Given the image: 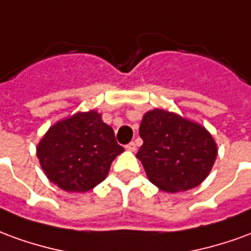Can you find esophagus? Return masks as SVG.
Returning <instances> with one entry per match:
<instances>
[{"instance_id":"34e87169","label":"esophagus","mask_w":251,"mask_h":251,"mask_svg":"<svg viewBox=\"0 0 251 251\" xmlns=\"http://www.w3.org/2000/svg\"><path fill=\"white\" fill-rule=\"evenodd\" d=\"M125 148H126V151H130V152H134V151L137 149L136 144H134V142H129V144H127Z\"/></svg>"}]
</instances>
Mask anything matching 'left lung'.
Masks as SVG:
<instances>
[{"label":"left lung","instance_id":"obj_1","mask_svg":"<svg viewBox=\"0 0 251 251\" xmlns=\"http://www.w3.org/2000/svg\"><path fill=\"white\" fill-rule=\"evenodd\" d=\"M140 136L137 158L151 183L169 194L198 187L215 163L218 148L205 127L167 110L145 113Z\"/></svg>","mask_w":251,"mask_h":251}]
</instances>
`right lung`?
<instances>
[{
	"label": "right lung",
	"instance_id": "1",
	"mask_svg": "<svg viewBox=\"0 0 251 251\" xmlns=\"http://www.w3.org/2000/svg\"><path fill=\"white\" fill-rule=\"evenodd\" d=\"M124 148L95 110L76 113L51 126L37 145L46 176L68 192H87L102 183Z\"/></svg>",
	"mask_w": 251,
	"mask_h": 251
}]
</instances>
